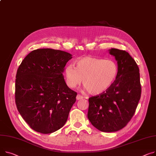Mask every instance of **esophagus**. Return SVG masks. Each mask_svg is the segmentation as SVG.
<instances>
[{"mask_svg":"<svg viewBox=\"0 0 156 156\" xmlns=\"http://www.w3.org/2000/svg\"><path fill=\"white\" fill-rule=\"evenodd\" d=\"M83 97L82 95H80V94H78L77 96H76V99L77 100H81V99H83Z\"/></svg>","mask_w":156,"mask_h":156,"instance_id":"1","label":"esophagus"}]
</instances>
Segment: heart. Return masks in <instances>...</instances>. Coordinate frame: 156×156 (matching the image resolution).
I'll return each mask as SVG.
<instances>
[{"instance_id":"obj_1","label":"heart","mask_w":156,"mask_h":156,"mask_svg":"<svg viewBox=\"0 0 156 156\" xmlns=\"http://www.w3.org/2000/svg\"><path fill=\"white\" fill-rule=\"evenodd\" d=\"M119 72L116 62L110 59L85 57L65 69L66 83L70 88L79 85L83 79L85 89L93 95L107 90L115 80Z\"/></svg>"}]
</instances>
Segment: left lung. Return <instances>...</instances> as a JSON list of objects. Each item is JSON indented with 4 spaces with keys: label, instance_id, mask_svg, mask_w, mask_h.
Instances as JSON below:
<instances>
[{
    "label": "left lung",
    "instance_id": "8db88e82",
    "mask_svg": "<svg viewBox=\"0 0 156 156\" xmlns=\"http://www.w3.org/2000/svg\"><path fill=\"white\" fill-rule=\"evenodd\" d=\"M110 54L117 61V76L107 90L88 98V118L104 132H116L127 125L136 112L142 90L139 68L128 52L112 48Z\"/></svg>",
    "mask_w": 156,
    "mask_h": 156
}]
</instances>
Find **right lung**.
Listing matches in <instances>:
<instances>
[{
    "instance_id": "obj_1",
    "label": "right lung",
    "mask_w": 156,
    "mask_h": 156,
    "mask_svg": "<svg viewBox=\"0 0 156 156\" xmlns=\"http://www.w3.org/2000/svg\"><path fill=\"white\" fill-rule=\"evenodd\" d=\"M71 58L65 51L37 49L29 53L17 69L16 107L29 126L37 132L53 133L67 121L77 95L63 75Z\"/></svg>"
}]
</instances>
